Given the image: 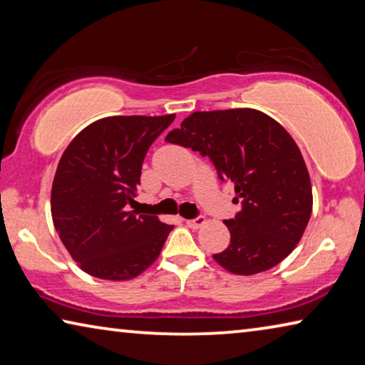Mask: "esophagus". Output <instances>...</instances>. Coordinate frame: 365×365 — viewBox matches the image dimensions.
<instances>
[{"label": "esophagus", "instance_id": "34e87169", "mask_svg": "<svg viewBox=\"0 0 365 365\" xmlns=\"http://www.w3.org/2000/svg\"><path fill=\"white\" fill-rule=\"evenodd\" d=\"M187 222V227H190V228H193V230H196V228H200L202 224H205V217H202V215H200V217H196V219H190V220H185Z\"/></svg>", "mask_w": 365, "mask_h": 365}]
</instances>
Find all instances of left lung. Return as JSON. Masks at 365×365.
<instances>
[{"instance_id":"obj_1","label":"left lung","mask_w":365,"mask_h":365,"mask_svg":"<svg viewBox=\"0 0 365 365\" xmlns=\"http://www.w3.org/2000/svg\"><path fill=\"white\" fill-rule=\"evenodd\" d=\"M165 141L207 156L242 202L224 220L230 246L214 261L235 275L269 270L292 255L312 212V187L298 145L270 115L251 108L190 114Z\"/></svg>"}]
</instances>
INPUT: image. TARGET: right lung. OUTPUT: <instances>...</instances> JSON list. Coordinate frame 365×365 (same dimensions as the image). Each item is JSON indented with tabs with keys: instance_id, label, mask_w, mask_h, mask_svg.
<instances>
[{
	"instance_id": "obj_1",
	"label": "right lung",
	"mask_w": 365,
	"mask_h": 365,
	"mask_svg": "<svg viewBox=\"0 0 365 365\" xmlns=\"http://www.w3.org/2000/svg\"><path fill=\"white\" fill-rule=\"evenodd\" d=\"M175 119L110 115L85 127L61 158L51 188L53 224L86 274L123 282L156 261L174 227L127 211L146 151Z\"/></svg>"
}]
</instances>
